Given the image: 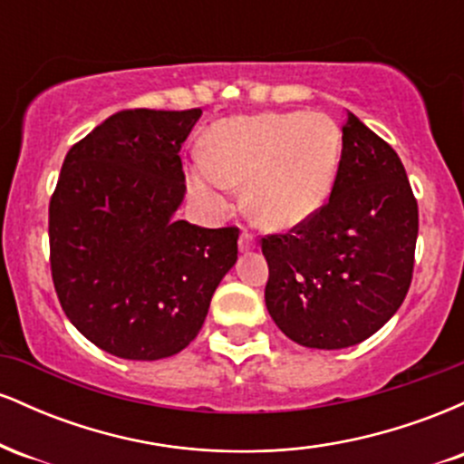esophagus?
<instances>
[{"instance_id": "esophagus-1", "label": "esophagus", "mask_w": 464, "mask_h": 464, "mask_svg": "<svg viewBox=\"0 0 464 464\" xmlns=\"http://www.w3.org/2000/svg\"><path fill=\"white\" fill-rule=\"evenodd\" d=\"M255 248V239L250 236L248 231H242V236H239V250H253Z\"/></svg>"}]
</instances>
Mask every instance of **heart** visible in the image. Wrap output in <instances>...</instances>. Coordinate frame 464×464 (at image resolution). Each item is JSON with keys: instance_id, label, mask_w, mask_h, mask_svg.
Listing matches in <instances>:
<instances>
[{"instance_id": "b5f03b06", "label": "heart", "mask_w": 464, "mask_h": 464, "mask_svg": "<svg viewBox=\"0 0 464 464\" xmlns=\"http://www.w3.org/2000/svg\"><path fill=\"white\" fill-rule=\"evenodd\" d=\"M340 154L343 132L318 111L231 117L205 137V163L191 169L189 188L216 211L228 207V188H244L257 225L290 231L327 202Z\"/></svg>"}]
</instances>
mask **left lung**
<instances>
[{
    "label": "left lung",
    "mask_w": 464,
    "mask_h": 464,
    "mask_svg": "<svg viewBox=\"0 0 464 464\" xmlns=\"http://www.w3.org/2000/svg\"><path fill=\"white\" fill-rule=\"evenodd\" d=\"M419 207L401 159L353 113L332 194L316 216L262 237L266 307L287 338L344 349L391 321L408 295Z\"/></svg>",
    "instance_id": "8db88e82"
}]
</instances>
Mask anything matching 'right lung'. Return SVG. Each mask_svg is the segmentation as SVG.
Instances as JSON below:
<instances>
[{"instance_id": "right-lung-1", "label": "right lung", "mask_w": 464, "mask_h": 464, "mask_svg": "<svg viewBox=\"0 0 464 464\" xmlns=\"http://www.w3.org/2000/svg\"><path fill=\"white\" fill-rule=\"evenodd\" d=\"M200 109L111 115L69 148L50 200V266L63 312L95 347L152 362L200 332L237 259V227L177 220L180 146Z\"/></svg>"}]
</instances>
